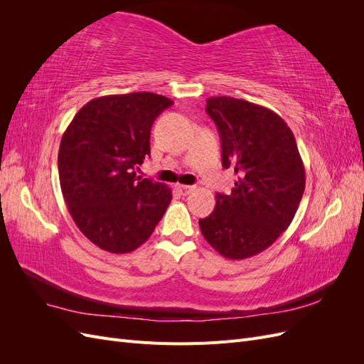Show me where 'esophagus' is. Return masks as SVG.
Returning <instances> with one entry per match:
<instances>
[{"label":"esophagus","mask_w":364,"mask_h":364,"mask_svg":"<svg viewBox=\"0 0 364 364\" xmlns=\"http://www.w3.org/2000/svg\"><path fill=\"white\" fill-rule=\"evenodd\" d=\"M176 190H178L182 196H186V194H190L191 191H194V186H193V185H182V183H178V185H176Z\"/></svg>","instance_id":"esophagus-1"}]
</instances>
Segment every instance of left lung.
Returning a JSON list of instances; mask_svg holds the SVG:
<instances>
[{
	"label": "left lung",
	"mask_w": 364,
	"mask_h": 364,
	"mask_svg": "<svg viewBox=\"0 0 364 364\" xmlns=\"http://www.w3.org/2000/svg\"><path fill=\"white\" fill-rule=\"evenodd\" d=\"M205 109L222 139L223 167L238 179L199 220L202 235L228 259L250 258L290 226L305 190L304 162L291 129L270 109L234 97H209Z\"/></svg>",
	"instance_id": "1"
}]
</instances>
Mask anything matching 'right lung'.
Returning <instances> with one entry per match:
<instances>
[{"instance_id":"right-lung-1","label":"right lung","mask_w":364,"mask_h":364,"mask_svg":"<svg viewBox=\"0 0 364 364\" xmlns=\"http://www.w3.org/2000/svg\"><path fill=\"white\" fill-rule=\"evenodd\" d=\"M173 105L153 92L97 97L77 112L59 147V179L74 223L95 246L129 253L144 245L171 202L165 183L136 176L150 130Z\"/></svg>"}]
</instances>
